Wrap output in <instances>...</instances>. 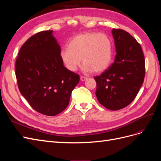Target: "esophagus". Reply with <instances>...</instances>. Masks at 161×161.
Masks as SVG:
<instances>
[{
  "label": "esophagus",
  "instance_id": "esophagus-1",
  "mask_svg": "<svg viewBox=\"0 0 161 161\" xmlns=\"http://www.w3.org/2000/svg\"><path fill=\"white\" fill-rule=\"evenodd\" d=\"M87 79V77H86V76H80V80H82V81H85V80H86Z\"/></svg>",
  "mask_w": 161,
  "mask_h": 161
}]
</instances>
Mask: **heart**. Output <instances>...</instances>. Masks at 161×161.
Here are the masks:
<instances>
[{
    "label": "heart",
    "instance_id": "heart-1",
    "mask_svg": "<svg viewBox=\"0 0 161 161\" xmlns=\"http://www.w3.org/2000/svg\"><path fill=\"white\" fill-rule=\"evenodd\" d=\"M61 59L70 71L81 64L85 72H101L106 70L112 59V42L105 33L86 32L72 38L68 47L60 52Z\"/></svg>",
    "mask_w": 161,
    "mask_h": 161
}]
</instances>
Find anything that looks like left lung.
Segmentation results:
<instances>
[{
  "instance_id": "left-lung-1",
  "label": "left lung",
  "mask_w": 161,
  "mask_h": 161,
  "mask_svg": "<svg viewBox=\"0 0 161 161\" xmlns=\"http://www.w3.org/2000/svg\"><path fill=\"white\" fill-rule=\"evenodd\" d=\"M116 56L108 69L94 79L95 95L107 109L119 110L130 105L137 95L145 76V60L140 43L129 33L112 30Z\"/></svg>"
}]
</instances>
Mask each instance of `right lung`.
<instances>
[{"label": "right lung", "mask_w": 161, "mask_h": 161, "mask_svg": "<svg viewBox=\"0 0 161 161\" xmlns=\"http://www.w3.org/2000/svg\"><path fill=\"white\" fill-rule=\"evenodd\" d=\"M52 31L34 34L22 46L15 62L19 91L36 111L54 116L69 105L79 75L63 64Z\"/></svg>", "instance_id": "1"}]
</instances>
